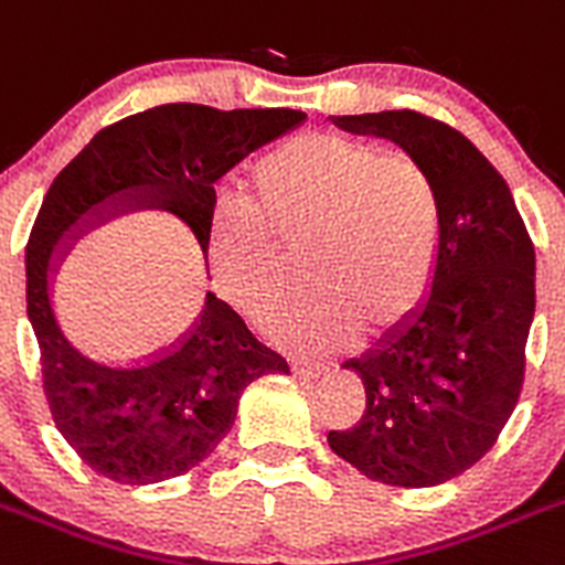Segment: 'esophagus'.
Instances as JSON below:
<instances>
[{
  "label": "esophagus",
  "mask_w": 565,
  "mask_h": 565,
  "mask_svg": "<svg viewBox=\"0 0 565 565\" xmlns=\"http://www.w3.org/2000/svg\"><path fill=\"white\" fill-rule=\"evenodd\" d=\"M292 373L298 379H320L326 373V365H318V362H303L295 360L292 362Z\"/></svg>",
  "instance_id": "esophagus-1"
}]
</instances>
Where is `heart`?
<instances>
[{
    "instance_id": "obj_1",
    "label": "heart",
    "mask_w": 565,
    "mask_h": 565,
    "mask_svg": "<svg viewBox=\"0 0 565 565\" xmlns=\"http://www.w3.org/2000/svg\"><path fill=\"white\" fill-rule=\"evenodd\" d=\"M300 239L312 287L267 329L320 354L356 329L393 331L424 303L440 258V194L415 158L326 130L298 134L253 163L245 200L211 209L205 250L220 292L265 320L289 287L278 247Z\"/></svg>"
}]
</instances>
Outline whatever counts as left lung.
<instances>
[{"label": "left lung", "instance_id": "left-lung-1", "mask_svg": "<svg viewBox=\"0 0 565 565\" xmlns=\"http://www.w3.org/2000/svg\"><path fill=\"white\" fill-rule=\"evenodd\" d=\"M345 134L402 147L435 181L440 258L424 303L345 371L365 413L329 431L337 457L393 488H431L482 460L519 402L535 318V247L497 167L418 110L331 116Z\"/></svg>", "mask_w": 565, "mask_h": 565}]
</instances>
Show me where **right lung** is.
I'll return each instance as SVG.
<instances>
[{
	"label": "right lung",
	"mask_w": 565,
	"mask_h": 565,
	"mask_svg": "<svg viewBox=\"0 0 565 565\" xmlns=\"http://www.w3.org/2000/svg\"><path fill=\"white\" fill-rule=\"evenodd\" d=\"M303 119L292 108L156 105L99 130L52 181L24 258L28 318L52 420L99 477L119 484L181 477L228 435L242 390L289 365L214 292H205L192 331L161 354L130 365L92 360L66 340L52 309V278L68 247L119 214L158 209L192 231L209 262L214 183Z\"/></svg>",
	"instance_id": "1"
}]
</instances>
